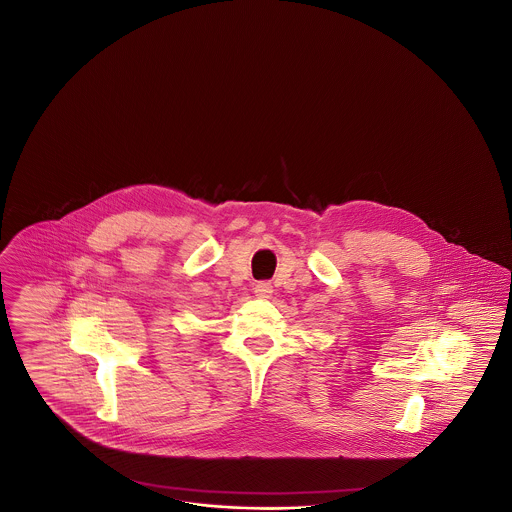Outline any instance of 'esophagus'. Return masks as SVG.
<instances>
[{
    "label": "esophagus",
    "instance_id": "1",
    "mask_svg": "<svg viewBox=\"0 0 512 512\" xmlns=\"http://www.w3.org/2000/svg\"><path fill=\"white\" fill-rule=\"evenodd\" d=\"M255 295H257L259 299H268V297L272 295L270 282H259V284H255Z\"/></svg>",
    "mask_w": 512,
    "mask_h": 512
}]
</instances>
